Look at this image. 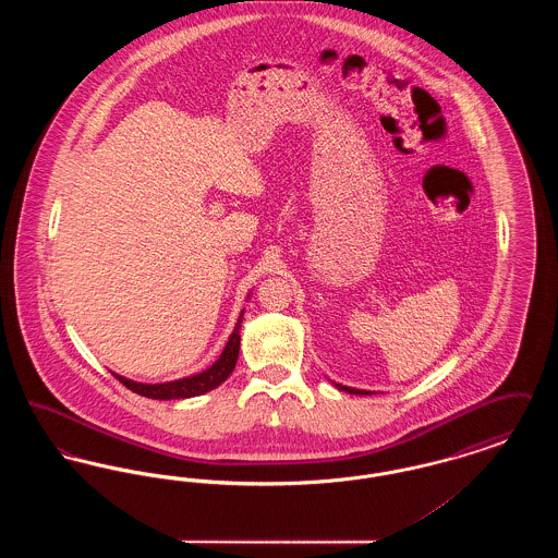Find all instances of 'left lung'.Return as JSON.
<instances>
[{"mask_svg": "<svg viewBox=\"0 0 558 558\" xmlns=\"http://www.w3.org/2000/svg\"><path fill=\"white\" fill-rule=\"evenodd\" d=\"M335 387H337V389H341V391H347V393H355V396H371V391L353 389V387H345V385H337V383H335Z\"/></svg>", "mask_w": 558, "mask_h": 558, "instance_id": "obj_1", "label": "left lung"}]
</instances>
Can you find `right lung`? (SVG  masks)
<instances>
[{
  "mask_svg": "<svg viewBox=\"0 0 558 558\" xmlns=\"http://www.w3.org/2000/svg\"><path fill=\"white\" fill-rule=\"evenodd\" d=\"M242 314L240 312L239 322L234 326V332L230 335L228 343L223 347L219 360L213 364L211 368H207L201 374L187 376V378H180V380H171V383H157V385H146V383H135L125 376L114 374V378L119 383H123L130 391L142 396V398L150 399H186L203 396L207 391H211L215 387H219L236 366L240 351V324H242Z\"/></svg>",
  "mask_w": 558,
  "mask_h": 558,
  "instance_id": "right-lung-1",
  "label": "right lung"
}]
</instances>
